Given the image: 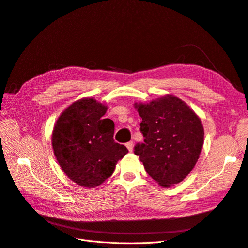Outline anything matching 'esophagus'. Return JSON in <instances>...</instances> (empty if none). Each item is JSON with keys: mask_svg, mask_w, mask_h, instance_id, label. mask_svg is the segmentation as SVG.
I'll return each instance as SVG.
<instances>
[{"mask_svg": "<svg viewBox=\"0 0 248 248\" xmlns=\"http://www.w3.org/2000/svg\"><path fill=\"white\" fill-rule=\"evenodd\" d=\"M126 147H127V149H128V151H129V152H132V150H133V142H132V141L127 142V144H126Z\"/></svg>", "mask_w": 248, "mask_h": 248, "instance_id": "obj_1", "label": "esophagus"}]
</instances>
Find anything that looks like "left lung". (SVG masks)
I'll list each match as a JSON object with an SVG mask.
<instances>
[{
  "label": "left lung",
  "mask_w": 248,
  "mask_h": 248,
  "mask_svg": "<svg viewBox=\"0 0 248 248\" xmlns=\"http://www.w3.org/2000/svg\"><path fill=\"white\" fill-rule=\"evenodd\" d=\"M141 118L144 142L134 147L148 175L162 187L186 178L196 166L202 144L204 127L187 104L172 95L150 103H136Z\"/></svg>",
  "instance_id": "obj_1"
}]
</instances>
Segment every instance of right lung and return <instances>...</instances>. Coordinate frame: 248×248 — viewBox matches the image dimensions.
<instances>
[{"label":"right lung","instance_id":"1","mask_svg":"<svg viewBox=\"0 0 248 248\" xmlns=\"http://www.w3.org/2000/svg\"><path fill=\"white\" fill-rule=\"evenodd\" d=\"M108 107L93 98H82L67 108L57 120L51 144L56 158L70 180L94 188L115 170L128 152L114 140L115 124L103 119Z\"/></svg>","mask_w":248,"mask_h":248}]
</instances>
